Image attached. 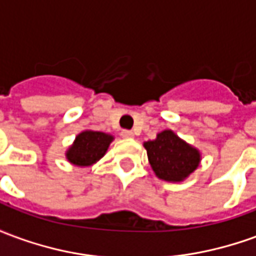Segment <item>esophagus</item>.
Segmentation results:
<instances>
[{"label": "esophagus", "mask_w": 256, "mask_h": 256, "mask_svg": "<svg viewBox=\"0 0 256 256\" xmlns=\"http://www.w3.org/2000/svg\"><path fill=\"white\" fill-rule=\"evenodd\" d=\"M123 138H133L134 133L133 132H130V130H122V133H120Z\"/></svg>", "instance_id": "34e87169"}]
</instances>
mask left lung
Here are the masks:
<instances>
[{"label":"left lung","instance_id":"1","mask_svg":"<svg viewBox=\"0 0 256 256\" xmlns=\"http://www.w3.org/2000/svg\"><path fill=\"white\" fill-rule=\"evenodd\" d=\"M148 160L156 177L168 182H181L200 163V152L172 130H164L154 141L144 142Z\"/></svg>","mask_w":256,"mask_h":256}]
</instances>
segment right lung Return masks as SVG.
I'll return each instance as SVG.
<instances>
[{
	"label": "right lung",
	"mask_w": 256,
	"mask_h": 256,
	"mask_svg": "<svg viewBox=\"0 0 256 256\" xmlns=\"http://www.w3.org/2000/svg\"><path fill=\"white\" fill-rule=\"evenodd\" d=\"M112 140L111 134L84 130L76 136L74 144L68 148L67 160L79 167L92 166L106 155Z\"/></svg>",
	"instance_id": "1"
}]
</instances>
